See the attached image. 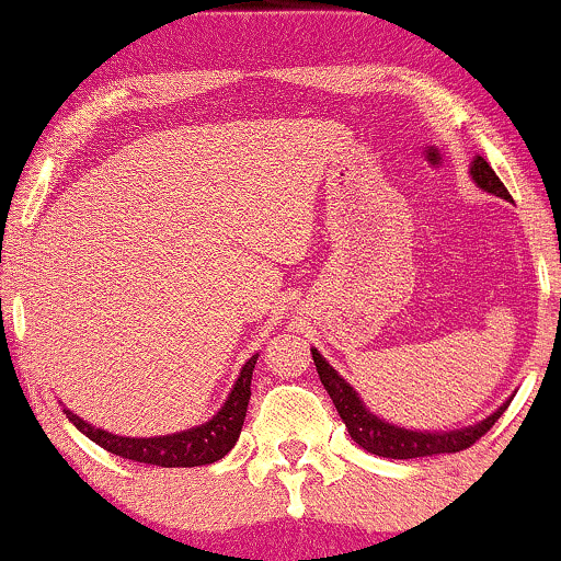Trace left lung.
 Returning <instances> with one entry per match:
<instances>
[{
    "instance_id": "left-lung-1",
    "label": "left lung",
    "mask_w": 561,
    "mask_h": 561,
    "mask_svg": "<svg viewBox=\"0 0 561 561\" xmlns=\"http://www.w3.org/2000/svg\"><path fill=\"white\" fill-rule=\"evenodd\" d=\"M469 173H472L474 184H478L480 190L491 192V195L501 199H512L504 182L495 176V171L488 165L485 158L480 156L474 158ZM311 356H313V364H317L321 385H324V390L330 392L334 409H337L340 420L345 422L347 433H351L353 440H356L364 450L385 456V459H416V456L456 454V450H465L472 446L474 440H480V437L485 435L495 422H499V416L504 414L508 401H512V398H508V401L504 405H499L491 416H485L482 422L472 424V427L446 430V433L405 430L371 414V411L364 405L362 398H358V392L353 390L330 364H327V358L321 356L317 347H311Z\"/></svg>"
}]
</instances>
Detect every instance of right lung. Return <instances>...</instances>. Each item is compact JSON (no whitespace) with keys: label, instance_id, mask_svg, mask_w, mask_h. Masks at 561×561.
I'll return each instance as SVG.
<instances>
[{"label":"right lung","instance_id":"right-lung-1","mask_svg":"<svg viewBox=\"0 0 561 561\" xmlns=\"http://www.w3.org/2000/svg\"><path fill=\"white\" fill-rule=\"evenodd\" d=\"M259 356L248 358L240 369L234 388H231L227 403L216 411L214 420H208L199 427H190L184 433L173 435H158V437H124L105 433V430L92 427L76 416L73 411L66 409L68 420L76 424V430L94 440L111 454L121 456V459L139 461V465L152 467H203L214 465V461L224 459L231 448H234L237 437L242 433L244 414H248L250 403V379H253V369Z\"/></svg>","mask_w":561,"mask_h":561}]
</instances>
